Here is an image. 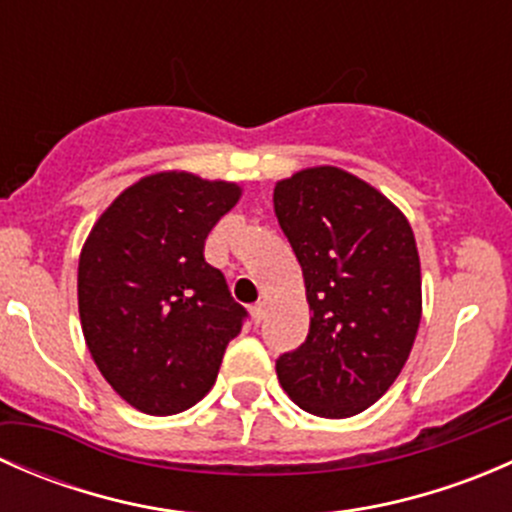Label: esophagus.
Segmentation results:
<instances>
[{"label":"esophagus","mask_w":512,"mask_h":512,"mask_svg":"<svg viewBox=\"0 0 512 512\" xmlns=\"http://www.w3.org/2000/svg\"><path fill=\"white\" fill-rule=\"evenodd\" d=\"M250 312H252V319H255V324H260L262 319H265V304H262V302L255 304V307H252Z\"/></svg>","instance_id":"1"}]
</instances>
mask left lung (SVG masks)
<instances>
[{"instance_id": "8db88e82", "label": "left lung", "mask_w": 512, "mask_h": 512, "mask_svg": "<svg viewBox=\"0 0 512 512\" xmlns=\"http://www.w3.org/2000/svg\"><path fill=\"white\" fill-rule=\"evenodd\" d=\"M275 215L307 287L302 347L277 359L299 409L349 418L404 369L421 322V262L409 220L386 195L334 165L275 185Z\"/></svg>"}]
</instances>
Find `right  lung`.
Wrapping results in <instances>:
<instances>
[{"instance_id": "1", "label": "right lung", "mask_w": 512, "mask_h": 512, "mask_svg": "<svg viewBox=\"0 0 512 512\" xmlns=\"http://www.w3.org/2000/svg\"><path fill=\"white\" fill-rule=\"evenodd\" d=\"M240 185L193 173L146 175L91 227L79 257V314L103 379L133 409L170 416L198 404L247 312L205 237Z\"/></svg>"}]
</instances>
